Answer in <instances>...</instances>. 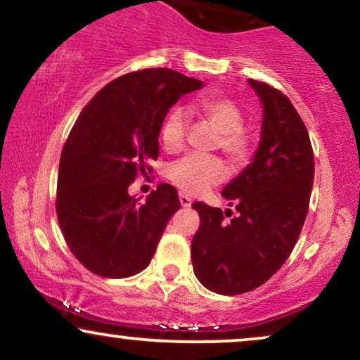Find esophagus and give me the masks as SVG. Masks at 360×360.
Wrapping results in <instances>:
<instances>
[{
    "mask_svg": "<svg viewBox=\"0 0 360 360\" xmlns=\"http://www.w3.org/2000/svg\"><path fill=\"white\" fill-rule=\"evenodd\" d=\"M179 201H181V206H183V208H188V206H191V198H189L188 194L181 193L179 194Z\"/></svg>",
    "mask_w": 360,
    "mask_h": 360,
    "instance_id": "obj_1",
    "label": "esophagus"
}]
</instances>
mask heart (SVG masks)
Listing matches in <instances>:
<instances>
[{
    "label": "heart",
    "mask_w": 360,
    "mask_h": 360,
    "mask_svg": "<svg viewBox=\"0 0 360 360\" xmlns=\"http://www.w3.org/2000/svg\"><path fill=\"white\" fill-rule=\"evenodd\" d=\"M196 111L220 131L218 146L233 162L250 155L252 142L243 131V113L238 105L225 96H206L196 103ZM188 117L181 108H172L160 127V142L167 152L184 146ZM225 166L217 157L186 155L167 167V179L186 194H198L225 179Z\"/></svg>",
    "instance_id": "obj_1"
}]
</instances>
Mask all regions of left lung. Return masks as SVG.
<instances>
[{
	"instance_id": "8db88e82",
	"label": "left lung",
	"mask_w": 360,
	"mask_h": 360,
	"mask_svg": "<svg viewBox=\"0 0 360 360\" xmlns=\"http://www.w3.org/2000/svg\"><path fill=\"white\" fill-rule=\"evenodd\" d=\"M262 103V130L254 159L223 188L235 205L223 213L193 205L200 229L191 242L194 276L206 289L235 296L252 291L281 269L298 242L309 206L315 160L309 135L279 89L249 79Z\"/></svg>"
}]
</instances>
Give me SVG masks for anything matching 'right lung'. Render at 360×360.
<instances>
[{
    "mask_svg": "<svg viewBox=\"0 0 360 360\" xmlns=\"http://www.w3.org/2000/svg\"><path fill=\"white\" fill-rule=\"evenodd\" d=\"M203 88L172 69L130 72L106 84L74 123L62 148L57 220L82 266L103 278L139 274L150 264L169 218L181 208L174 186L159 184L146 203L128 194L159 157L169 108Z\"/></svg>",
    "mask_w": 360,
    "mask_h": 360,
    "instance_id": "obj_1",
    "label": "right lung"
}]
</instances>
